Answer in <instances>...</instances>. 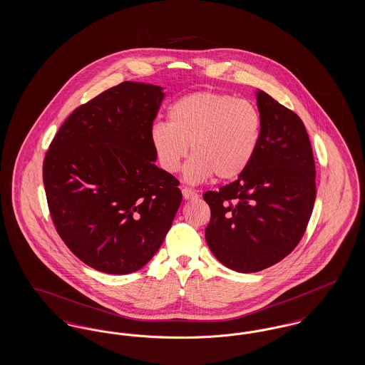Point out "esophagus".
<instances>
[{"instance_id": "esophagus-1", "label": "esophagus", "mask_w": 365, "mask_h": 365, "mask_svg": "<svg viewBox=\"0 0 365 365\" xmlns=\"http://www.w3.org/2000/svg\"><path fill=\"white\" fill-rule=\"evenodd\" d=\"M182 194H183V197H185V200H194V198L198 197L197 191L189 189V187H183V189H182Z\"/></svg>"}]
</instances>
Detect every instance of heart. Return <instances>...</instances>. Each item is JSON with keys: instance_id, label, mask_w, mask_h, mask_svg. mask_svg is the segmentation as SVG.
Listing matches in <instances>:
<instances>
[{"instance_id": "heart-1", "label": "heart", "mask_w": 365, "mask_h": 365, "mask_svg": "<svg viewBox=\"0 0 365 365\" xmlns=\"http://www.w3.org/2000/svg\"><path fill=\"white\" fill-rule=\"evenodd\" d=\"M262 119L257 106L217 93L195 91L176 100L168 123L157 122L150 142L163 170L176 173L190 153L186 179L202 182L216 175L231 180L252 164L260 145Z\"/></svg>"}]
</instances>
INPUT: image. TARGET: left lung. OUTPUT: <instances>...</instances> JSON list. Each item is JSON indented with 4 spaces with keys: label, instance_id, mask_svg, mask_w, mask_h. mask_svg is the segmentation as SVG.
<instances>
[{
    "label": "left lung",
    "instance_id": "1",
    "mask_svg": "<svg viewBox=\"0 0 365 365\" xmlns=\"http://www.w3.org/2000/svg\"><path fill=\"white\" fill-rule=\"evenodd\" d=\"M256 97L262 119L256 156L237 180L204 192L210 208L209 249L243 274L265 269L294 250L316 198L312 145L304 123L267 93Z\"/></svg>",
    "mask_w": 365,
    "mask_h": 365
}]
</instances>
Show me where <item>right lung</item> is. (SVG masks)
<instances>
[{
    "instance_id": "add662e5",
    "label": "right lung",
    "mask_w": 365,
    "mask_h": 365,
    "mask_svg": "<svg viewBox=\"0 0 365 365\" xmlns=\"http://www.w3.org/2000/svg\"><path fill=\"white\" fill-rule=\"evenodd\" d=\"M161 90L134 82L105 90L71 113L45 155L53 225L79 260L105 274H131L150 260L182 201L150 142Z\"/></svg>"
}]
</instances>
